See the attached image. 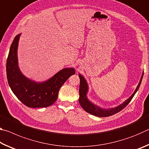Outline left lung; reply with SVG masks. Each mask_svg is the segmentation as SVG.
I'll return each instance as SVG.
<instances>
[{
    "mask_svg": "<svg viewBox=\"0 0 149 149\" xmlns=\"http://www.w3.org/2000/svg\"><path fill=\"white\" fill-rule=\"evenodd\" d=\"M143 77V73L142 74V76L141 77L140 81L139 83L137 88L135 90L134 93H133L132 95L127 99L125 102H123L122 104L118 106V107L112 108H108V109H105V108H102L98 106L93 104L89 100L87 99V94L88 92V84L87 81L85 80V78L82 76L80 74H79V77L80 79V85H79V102L81 107L84 108L85 111L89 113V114L94 115L95 116L98 117H108L110 116L114 115L116 113L119 112L120 111L123 109L126 106H127L130 102L131 100L134 97V95L136 93H137V90L140 87V85L141 84V81H142Z\"/></svg>",
    "mask_w": 149,
    "mask_h": 149,
    "instance_id": "left-lung-1",
    "label": "left lung"
}]
</instances>
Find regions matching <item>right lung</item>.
<instances>
[{
    "instance_id": "add662e5",
    "label": "right lung",
    "mask_w": 149,
    "mask_h": 149,
    "mask_svg": "<svg viewBox=\"0 0 149 149\" xmlns=\"http://www.w3.org/2000/svg\"><path fill=\"white\" fill-rule=\"evenodd\" d=\"M21 33L17 35L10 46L6 62L7 79L17 99L29 108H45L54 104L59 90L71 75L73 68L62 69L44 82H35L22 74L18 67L17 47Z\"/></svg>"
}]
</instances>
